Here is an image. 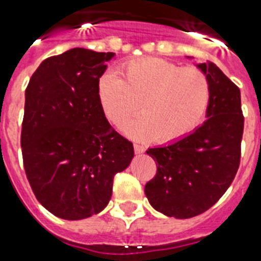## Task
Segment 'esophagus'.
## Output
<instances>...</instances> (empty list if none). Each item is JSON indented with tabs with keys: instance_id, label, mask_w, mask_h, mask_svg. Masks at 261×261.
<instances>
[{
	"instance_id": "esophagus-1",
	"label": "esophagus",
	"mask_w": 261,
	"mask_h": 261,
	"mask_svg": "<svg viewBox=\"0 0 261 261\" xmlns=\"http://www.w3.org/2000/svg\"><path fill=\"white\" fill-rule=\"evenodd\" d=\"M134 151L137 152V154H142V152H145L146 151L145 146L138 145V143H135V145H134Z\"/></svg>"
}]
</instances>
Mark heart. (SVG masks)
<instances>
[{"label":"heart","instance_id":"heart-1","mask_svg":"<svg viewBox=\"0 0 261 261\" xmlns=\"http://www.w3.org/2000/svg\"><path fill=\"white\" fill-rule=\"evenodd\" d=\"M122 79L111 72L100 76L97 96L106 118L120 127L141 110L142 116L124 126L135 139L174 143L186 138L204 119L211 86L196 67H185L156 57L128 61Z\"/></svg>","mask_w":261,"mask_h":261}]
</instances>
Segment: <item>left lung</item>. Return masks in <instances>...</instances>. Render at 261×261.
<instances>
[{"label":"left lung","mask_w":261,"mask_h":261,"mask_svg":"<svg viewBox=\"0 0 261 261\" xmlns=\"http://www.w3.org/2000/svg\"><path fill=\"white\" fill-rule=\"evenodd\" d=\"M211 86L204 124L186 138L147 150L156 174L145 186L155 211L175 219L206 212L229 188L241 156L244 116L239 87L212 61L198 64Z\"/></svg>","instance_id":"1"}]
</instances>
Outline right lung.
<instances>
[{"mask_svg": "<svg viewBox=\"0 0 261 261\" xmlns=\"http://www.w3.org/2000/svg\"><path fill=\"white\" fill-rule=\"evenodd\" d=\"M114 55L73 48L48 57L25 91V174L40 204L60 219L103 211L114 175L134 156L133 143L112 128L97 96V82Z\"/></svg>", "mask_w": 261, "mask_h": 261, "instance_id": "add662e5", "label": "right lung"}]
</instances>
